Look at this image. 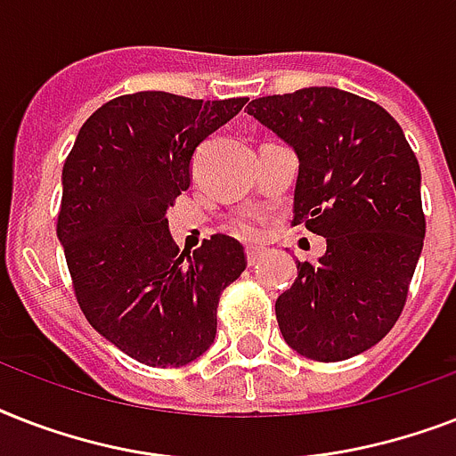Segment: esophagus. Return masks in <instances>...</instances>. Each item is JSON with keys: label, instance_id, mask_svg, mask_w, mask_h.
I'll list each match as a JSON object with an SVG mask.
<instances>
[{"label": "esophagus", "instance_id": "34e87169", "mask_svg": "<svg viewBox=\"0 0 456 456\" xmlns=\"http://www.w3.org/2000/svg\"><path fill=\"white\" fill-rule=\"evenodd\" d=\"M260 256H263V253H260V248H248V250H246V260H248V265H256L257 260H260Z\"/></svg>", "mask_w": 456, "mask_h": 456}]
</instances>
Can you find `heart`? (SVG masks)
Segmentation results:
<instances>
[{"label":"heart","instance_id":"1","mask_svg":"<svg viewBox=\"0 0 456 456\" xmlns=\"http://www.w3.org/2000/svg\"><path fill=\"white\" fill-rule=\"evenodd\" d=\"M267 222H270V217L263 213L241 215V217L232 224V232H234L239 239H243V241H260L265 234V227H267Z\"/></svg>","mask_w":456,"mask_h":456}]
</instances>
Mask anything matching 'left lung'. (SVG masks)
<instances>
[{
	"mask_svg": "<svg viewBox=\"0 0 456 456\" xmlns=\"http://www.w3.org/2000/svg\"><path fill=\"white\" fill-rule=\"evenodd\" d=\"M248 116L298 153L291 224L326 239L277 298L281 336L307 360L364 353L403 314L424 248L417 156L388 110L336 87L260 96Z\"/></svg>",
	"mask_w": 456,
	"mask_h": 456,
	"instance_id": "left-lung-1",
	"label": "left lung"
}]
</instances>
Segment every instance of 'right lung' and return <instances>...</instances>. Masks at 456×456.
I'll return each mask as SVG.
<instances>
[{
  "label": "right lung",
  "mask_w": 456,
  "mask_h": 456,
  "mask_svg": "<svg viewBox=\"0 0 456 456\" xmlns=\"http://www.w3.org/2000/svg\"><path fill=\"white\" fill-rule=\"evenodd\" d=\"M246 102L118 96L87 118L66 158L56 234L75 298L103 338L146 367H184L206 353L222 291L246 270L232 236L179 253L165 217L189 189L193 151Z\"/></svg>",
  "instance_id": "obj_1"
}]
</instances>
